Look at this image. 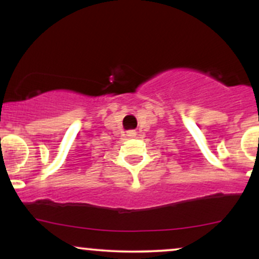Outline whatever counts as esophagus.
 <instances>
[{
	"label": "esophagus",
	"mask_w": 259,
	"mask_h": 259,
	"mask_svg": "<svg viewBox=\"0 0 259 259\" xmlns=\"http://www.w3.org/2000/svg\"><path fill=\"white\" fill-rule=\"evenodd\" d=\"M126 135L129 136V138H135V136H136V132H135V130H129V132L126 133Z\"/></svg>",
	"instance_id": "34e87169"
}]
</instances>
